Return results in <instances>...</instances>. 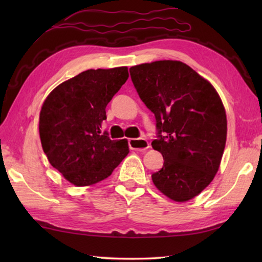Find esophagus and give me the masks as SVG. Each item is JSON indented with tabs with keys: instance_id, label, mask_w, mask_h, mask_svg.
<instances>
[{
	"instance_id": "obj_1",
	"label": "esophagus",
	"mask_w": 262,
	"mask_h": 262,
	"mask_svg": "<svg viewBox=\"0 0 262 262\" xmlns=\"http://www.w3.org/2000/svg\"><path fill=\"white\" fill-rule=\"evenodd\" d=\"M128 145L132 150H137V151H144L150 147L149 142L145 139H129Z\"/></svg>"
}]
</instances>
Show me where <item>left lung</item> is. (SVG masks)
Instances as JSON below:
<instances>
[{"label": "left lung", "mask_w": 262, "mask_h": 262, "mask_svg": "<svg viewBox=\"0 0 262 262\" xmlns=\"http://www.w3.org/2000/svg\"><path fill=\"white\" fill-rule=\"evenodd\" d=\"M132 82L155 114L163 167L151 178L177 202L200 194L219 171L227 141V114L214 86L180 61L134 66Z\"/></svg>", "instance_id": "1"}]
</instances>
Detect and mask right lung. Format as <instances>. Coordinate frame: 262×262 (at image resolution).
Masks as SVG:
<instances>
[{
  "mask_svg": "<svg viewBox=\"0 0 262 262\" xmlns=\"http://www.w3.org/2000/svg\"><path fill=\"white\" fill-rule=\"evenodd\" d=\"M127 67L89 69L61 83L39 117L43 152L51 165L75 186L104 180L129 152L127 140L101 133L106 106L126 83Z\"/></svg>",
  "mask_w": 262,
  "mask_h": 262,
  "instance_id": "1",
  "label": "right lung"
}]
</instances>
